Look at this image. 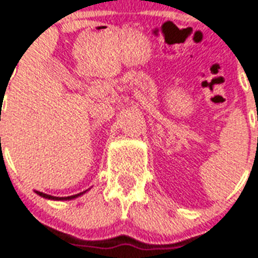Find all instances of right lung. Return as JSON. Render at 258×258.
Instances as JSON below:
<instances>
[{"instance_id":"right-lung-1","label":"right lung","mask_w":258,"mask_h":258,"mask_svg":"<svg viewBox=\"0 0 258 258\" xmlns=\"http://www.w3.org/2000/svg\"><path fill=\"white\" fill-rule=\"evenodd\" d=\"M88 190L83 192H79V194H75V196H70V197H53V196H49V194H45V192H41V191H36L40 197L42 198H46V200H50V201H70V200H75V198H78V197L83 196L84 192H87Z\"/></svg>"}]
</instances>
